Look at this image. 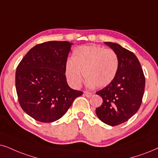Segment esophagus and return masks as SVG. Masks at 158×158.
Returning <instances> with one entry per match:
<instances>
[{
	"instance_id": "1",
	"label": "esophagus",
	"mask_w": 158,
	"mask_h": 158,
	"mask_svg": "<svg viewBox=\"0 0 158 158\" xmlns=\"http://www.w3.org/2000/svg\"><path fill=\"white\" fill-rule=\"evenodd\" d=\"M84 94H85V96L87 98H90V97H92V95H93V93H89V92H87V91H85V93H84Z\"/></svg>"
}]
</instances>
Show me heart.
I'll return each instance as SVG.
<instances>
[{"label":"heart","instance_id":"1","mask_svg":"<svg viewBox=\"0 0 158 158\" xmlns=\"http://www.w3.org/2000/svg\"><path fill=\"white\" fill-rule=\"evenodd\" d=\"M119 66L117 55L112 49L94 45L79 46L67 61L65 73L71 85L78 87L82 73L89 86L103 88L112 82Z\"/></svg>","mask_w":158,"mask_h":158}]
</instances>
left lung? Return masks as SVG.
Wrapping results in <instances>:
<instances>
[{"label":"left lung","instance_id":"1","mask_svg":"<svg viewBox=\"0 0 158 158\" xmlns=\"http://www.w3.org/2000/svg\"><path fill=\"white\" fill-rule=\"evenodd\" d=\"M117 55L119 66L112 82L97 92L103 103L95 110L100 120L116 126L128 120L139 110L144 93L145 77L137 57L118 44L104 42Z\"/></svg>","mask_w":158,"mask_h":158}]
</instances>
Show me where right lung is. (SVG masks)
I'll return each instance as SVG.
<instances>
[{"label":"right lung","instance_id":"obj_1","mask_svg":"<svg viewBox=\"0 0 158 158\" xmlns=\"http://www.w3.org/2000/svg\"><path fill=\"white\" fill-rule=\"evenodd\" d=\"M72 44L56 41L37 44L18 65L15 77L18 101L23 111L35 120H57L83 94L69 87L65 74Z\"/></svg>","mask_w":158,"mask_h":158}]
</instances>
